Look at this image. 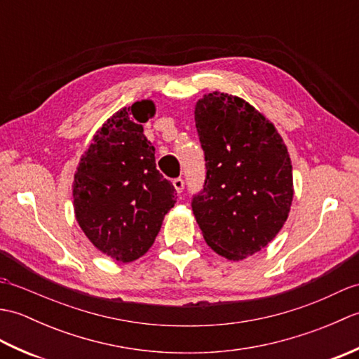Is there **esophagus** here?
Listing matches in <instances>:
<instances>
[{
  "instance_id": "34e87169",
  "label": "esophagus",
  "mask_w": 359,
  "mask_h": 359,
  "mask_svg": "<svg viewBox=\"0 0 359 359\" xmlns=\"http://www.w3.org/2000/svg\"><path fill=\"white\" fill-rule=\"evenodd\" d=\"M172 185H174V188H175V191H177V193L180 194L182 191H184V188H185V182H184V179L177 177V179L172 180Z\"/></svg>"
}]
</instances>
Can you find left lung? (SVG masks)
Wrapping results in <instances>:
<instances>
[{"instance_id": "left-lung-1", "label": "left lung", "mask_w": 359, "mask_h": 359, "mask_svg": "<svg viewBox=\"0 0 359 359\" xmlns=\"http://www.w3.org/2000/svg\"><path fill=\"white\" fill-rule=\"evenodd\" d=\"M194 120L207 166L203 189L193 196L194 217L217 255L241 261L284 226L293 201L292 160L271 121L239 97L203 95Z\"/></svg>"}]
</instances>
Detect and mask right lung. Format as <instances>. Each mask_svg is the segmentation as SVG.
Listing matches in <instances>:
<instances>
[{
    "label": "right lung",
    "mask_w": 359,
    "mask_h": 359,
    "mask_svg": "<svg viewBox=\"0 0 359 359\" xmlns=\"http://www.w3.org/2000/svg\"><path fill=\"white\" fill-rule=\"evenodd\" d=\"M151 100L121 108L94 135L74 175L75 217L86 238L117 262H133L152 247L177 193L156 168L143 125Z\"/></svg>",
    "instance_id": "1"
}]
</instances>
